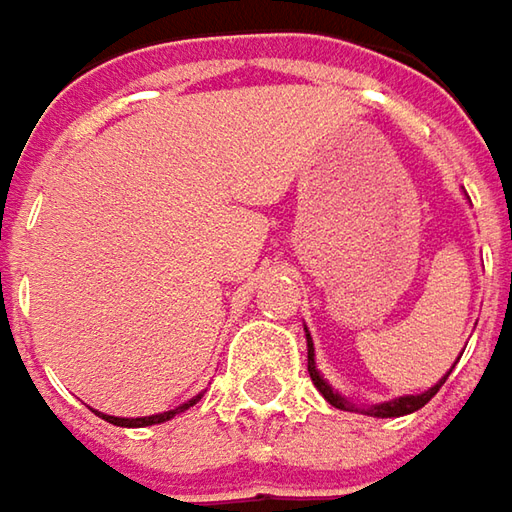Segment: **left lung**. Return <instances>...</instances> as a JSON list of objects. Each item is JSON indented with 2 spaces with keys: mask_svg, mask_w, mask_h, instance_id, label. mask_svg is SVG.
Here are the masks:
<instances>
[{
  "mask_svg": "<svg viewBox=\"0 0 512 512\" xmlns=\"http://www.w3.org/2000/svg\"><path fill=\"white\" fill-rule=\"evenodd\" d=\"M306 346H309V378H312V384L321 389L323 398L332 404V407H338V410H346V401L338 395V392H332V387L326 384L321 378V372L315 369V349H312V338H309V332H306ZM447 378H441L435 387H430L427 392H421V395H407V398H395V401H387V404H378V407H372L367 410L369 415H378V418H398V415H407V412H415L421 410L430 398H433L435 392L441 389Z\"/></svg>",
  "mask_w": 512,
  "mask_h": 512,
  "instance_id": "obj_1",
  "label": "left lung"
}]
</instances>
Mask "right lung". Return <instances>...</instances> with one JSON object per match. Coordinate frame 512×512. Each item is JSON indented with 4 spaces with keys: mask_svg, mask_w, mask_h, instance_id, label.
<instances>
[{
    "mask_svg": "<svg viewBox=\"0 0 512 512\" xmlns=\"http://www.w3.org/2000/svg\"><path fill=\"white\" fill-rule=\"evenodd\" d=\"M197 401V398H194ZM194 401L189 404H183V407H177V410H168V412H160V415H148V418H114V415H102L108 424H117V427H151V424H163L168 418H174L177 412H186L189 407H194Z\"/></svg>",
    "mask_w": 512,
    "mask_h": 512,
    "instance_id": "add662e5",
    "label": "right lung"
}]
</instances>
